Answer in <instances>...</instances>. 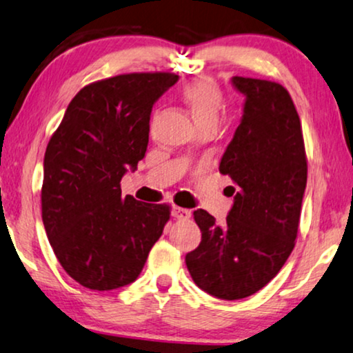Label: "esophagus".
Returning a JSON list of instances; mask_svg holds the SVG:
<instances>
[{
    "label": "esophagus",
    "instance_id": "esophagus-1",
    "mask_svg": "<svg viewBox=\"0 0 353 353\" xmlns=\"http://www.w3.org/2000/svg\"><path fill=\"white\" fill-rule=\"evenodd\" d=\"M172 216L176 218V219H189V218H191V212H189L188 208H181V207L173 205L172 207Z\"/></svg>",
    "mask_w": 353,
    "mask_h": 353
}]
</instances>
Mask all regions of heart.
I'll use <instances>...</instances> for the list:
<instances>
[{
  "mask_svg": "<svg viewBox=\"0 0 353 353\" xmlns=\"http://www.w3.org/2000/svg\"><path fill=\"white\" fill-rule=\"evenodd\" d=\"M181 97L197 125L218 121V114L223 108V92L212 79L199 78L191 81L181 89Z\"/></svg>",
  "mask_w": 353,
  "mask_h": 353,
  "instance_id": "obj_1",
  "label": "heart"
}]
</instances>
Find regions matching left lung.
Wrapping results in <instances>:
<instances>
[{"mask_svg": "<svg viewBox=\"0 0 353 353\" xmlns=\"http://www.w3.org/2000/svg\"><path fill=\"white\" fill-rule=\"evenodd\" d=\"M243 113L219 162L232 178L234 203L218 224L202 208L199 247L186 254L194 283L214 298L242 299L265 287L294 248L307 183L303 130L288 90L264 79L232 76Z\"/></svg>", "mask_w": 353, "mask_h": 353, "instance_id": "8db88e82", "label": "left lung"}]
</instances>
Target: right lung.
I'll use <instances>...</instances> for the list:
<instances>
[{"label":"right lung","mask_w":353,"mask_h":353,"mask_svg":"<svg viewBox=\"0 0 353 353\" xmlns=\"http://www.w3.org/2000/svg\"><path fill=\"white\" fill-rule=\"evenodd\" d=\"M178 78L132 73L85 85L46 148L44 229L66 274L85 288L135 282L170 218L165 203L122 197L121 180L145 157L152 105Z\"/></svg>","instance_id":"obj_1"}]
</instances>
